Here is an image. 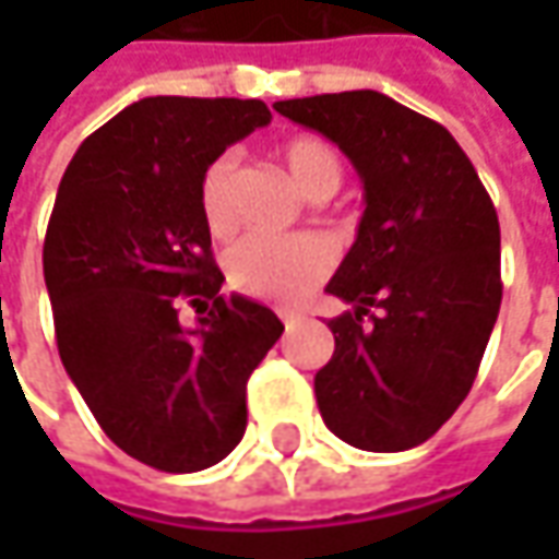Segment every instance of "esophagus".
Segmentation results:
<instances>
[{
  "mask_svg": "<svg viewBox=\"0 0 559 559\" xmlns=\"http://www.w3.org/2000/svg\"><path fill=\"white\" fill-rule=\"evenodd\" d=\"M283 323H286V330H295L301 323V317L298 313H283Z\"/></svg>",
  "mask_w": 559,
  "mask_h": 559,
  "instance_id": "obj_1",
  "label": "esophagus"
}]
</instances>
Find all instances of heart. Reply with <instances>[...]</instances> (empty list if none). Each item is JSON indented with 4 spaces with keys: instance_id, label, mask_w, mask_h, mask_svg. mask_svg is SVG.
Masks as SVG:
<instances>
[{
    "instance_id": "heart-1",
    "label": "heart",
    "mask_w": 559,
    "mask_h": 559,
    "mask_svg": "<svg viewBox=\"0 0 559 559\" xmlns=\"http://www.w3.org/2000/svg\"><path fill=\"white\" fill-rule=\"evenodd\" d=\"M283 164L292 183L313 202H326L345 183V158L333 142L320 136H295L283 145ZM236 152H224L204 167L199 207L214 239L233 236L239 224L236 207ZM335 264L333 248L317 236H264L251 233L226 251V280L236 292L261 301L295 305L317 289Z\"/></svg>"
}]
</instances>
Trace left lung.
<instances>
[{
    "label": "left lung",
    "instance_id": "1",
    "mask_svg": "<svg viewBox=\"0 0 559 559\" xmlns=\"http://www.w3.org/2000/svg\"><path fill=\"white\" fill-rule=\"evenodd\" d=\"M364 180L357 239L326 292L335 352L313 376L323 423L360 451L432 439L469 395L501 311V226L457 140L373 90L289 98Z\"/></svg>",
    "mask_w": 559,
    "mask_h": 559
}]
</instances>
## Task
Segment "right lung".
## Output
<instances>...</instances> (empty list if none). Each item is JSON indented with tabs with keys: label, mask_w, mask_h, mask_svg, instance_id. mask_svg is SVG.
I'll return each mask as SVG.
<instances>
[{
	"label": "right lung",
	"mask_w": 559,
	"mask_h": 559,
	"mask_svg": "<svg viewBox=\"0 0 559 559\" xmlns=\"http://www.w3.org/2000/svg\"><path fill=\"white\" fill-rule=\"evenodd\" d=\"M264 123L258 98H140L58 186L43 242L58 355L102 432L162 473L207 469L242 441L248 376L283 335L270 308L221 295L199 207L204 167Z\"/></svg>",
	"instance_id": "1"
}]
</instances>
